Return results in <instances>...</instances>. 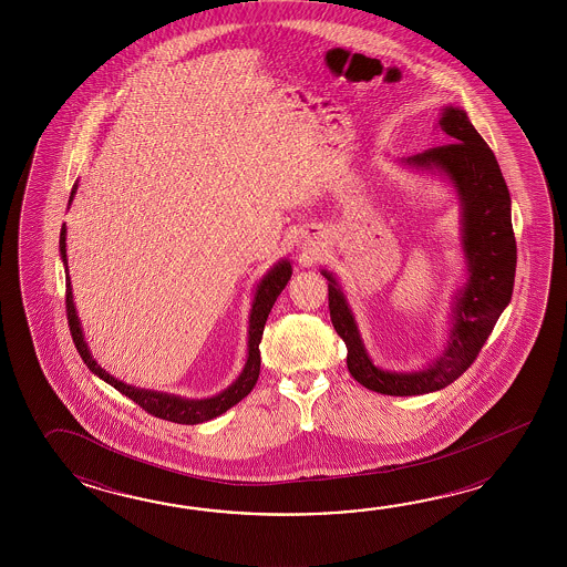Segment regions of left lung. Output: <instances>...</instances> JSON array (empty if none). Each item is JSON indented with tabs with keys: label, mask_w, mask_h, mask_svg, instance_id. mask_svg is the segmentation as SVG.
<instances>
[{
	"label": "left lung",
	"mask_w": 567,
	"mask_h": 567,
	"mask_svg": "<svg viewBox=\"0 0 567 567\" xmlns=\"http://www.w3.org/2000/svg\"><path fill=\"white\" fill-rule=\"evenodd\" d=\"M437 132H442L444 145L408 157L403 164L442 176L458 194L466 281L452 298L450 330L440 357L417 371L377 367L337 276L320 271L328 279L330 320L349 350L350 374L383 395H423L454 383L474 362L513 296L517 243L511 223V194L493 150L474 130L466 111L456 105L442 111Z\"/></svg>",
	"instance_id": "obj_1"
}]
</instances>
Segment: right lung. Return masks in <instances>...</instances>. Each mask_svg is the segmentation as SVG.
Listing matches in <instances>:
<instances>
[{
  "instance_id": "obj_1",
  "label": "right lung",
  "mask_w": 567,
  "mask_h": 567,
  "mask_svg": "<svg viewBox=\"0 0 567 567\" xmlns=\"http://www.w3.org/2000/svg\"><path fill=\"white\" fill-rule=\"evenodd\" d=\"M74 194H76V184L73 186V193L69 198V206L73 203ZM61 259L66 274V313H69V326H71V334L73 342L81 359L85 361L91 373H95L99 379H103L105 383L115 386L121 395L132 399L133 403H137L142 410L156 415L159 420H168V422L182 423V425H196V423L208 422L215 420L218 415H223L225 411L230 410L233 405H237L243 398H247L251 393L257 379H259V369H261V352H259V342L264 337V328H266L267 316L271 312L274 303L278 300L281 289L288 286L291 278V264L288 259H281L276 266L267 271L261 281L255 288L254 303H251V313H249V334H247V361L243 367L241 374L230 383L225 391H220L218 395L206 399H188L174 395V393H164V391H154V389H142V386L127 385L120 379H115L113 374H109L99 362L93 359L89 344H86L85 334H83V326L76 316L74 308L73 286L69 278V259H66V225H62L61 229Z\"/></svg>"
}]
</instances>
